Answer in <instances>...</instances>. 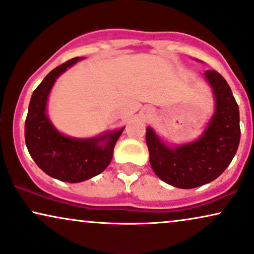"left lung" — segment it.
<instances>
[{"instance_id": "left-lung-1", "label": "left lung", "mask_w": 254, "mask_h": 254, "mask_svg": "<svg viewBox=\"0 0 254 254\" xmlns=\"http://www.w3.org/2000/svg\"><path fill=\"white\" fill-rule=\"evenodd\" d=\"M205 76L215 96V112L202 136L172 149L147 128L146 143L154 173L179 189L211 183L228 167L240 141L239 107L226 80L215 70Z\"/></svg>"}]
</instances>
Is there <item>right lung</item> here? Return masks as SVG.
<instances>
[{"mask_svg":"<svg viewBox=\"0 0 254 254\" xmlns=\"http://www.w3.org/2000/svg\"><path fill=\"white\" fill-rule=\"evenodd\" d=\"M79 60L74 58L58 65L37 86L31 95L24 125L26 145L31 158L46 174L65 183H80L105 171L125 128L92 139H71L59 133L47 118V100L55 80Z\"/></svg>","mask_w":254,"mask_h":254,"instance_id":"add662e5","label":"right lung"}]
</instances>
